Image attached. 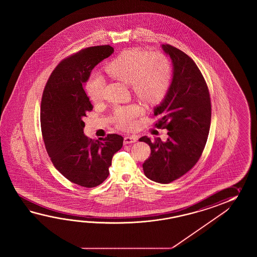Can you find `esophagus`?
<instances>
[{
  "mask_svg": "<svg viewBox=\"0 0 257 257\" xmlns=\"http://www.w3.org/2000/svg\"><path fill=\"white\" fill-rule=\"evenodd\" d=\"M138 141V138L135 136H127L124 138V144H130V143H134Z\"/></svg>",
  "mask_w": 257,
  "mask_h": 257,
  "instance_id": "obj_1",
  "label": "esophagus"
}]
</instances>
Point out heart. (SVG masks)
<instances>
[{"label":"heart","mask_w":257,"mask_h":257,"mask_svg":"<svg viewBox=\"0 0 257 257\" xmlns=\"http://www.w3.org/2000/svg\"><path fill=\"white\" fill-rule=\"evenodd\" d=\"M104 71L111 78L131 85L136 97L148 105L160 104L169 92L172 83V69L165 56L143 49L122 51L105 66ZM104 87V82L99 77L91 78L86 83V93L94 104L103 101ZM140 112L136 104L117 108L115 111L116 125L122 130L131 128Z\"/></svg>","instance_id":"1"}]
</instances>
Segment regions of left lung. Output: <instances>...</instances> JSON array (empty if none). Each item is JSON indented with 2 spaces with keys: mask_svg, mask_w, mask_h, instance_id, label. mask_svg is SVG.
I'll use <instances>...</instances> for the list:
<instances>
[{
  "mask_svg": "<svg viewBox=\"0 0 257 257\" xmlns=\"http://www.w3.org/2000/svg\"><path fill=\"white\" fill-rule=\"evenodd\" d=\"M173 63L169 92L154 107L161 118L155 124L166 128L168 138L154 142L147 136L139 141L151 147V156L142 164L149 179L168 184L186 174L202 154L211 121L208 86L201 71L189 56L171 45H162Z\"/></svg>",
  "mask_w": 257,
  "mask_h": 257,
  "instance_id": "obj_1",
  "label": "left lung"
}]
</instances>
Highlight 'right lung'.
Instances as JSON below:
<instances>
[{
    "label": "right lung",
    "instance_id": "obj_1",
    "mask_svg": "<svg viewBox=\"0 0 257 257\" xmlns=\"http://www.w3.org/2000/svg\"><path fill=\"white\" fill-rule=\"evenodd\" d=\"M113 52L109 45L91 47L62 60L41 100V131L51 162L68 180L88 188L107 178L112 158L123 146L124 139L117 134L96 141L83 134L82 119L93 110L83 85L93 68Z\"/></svg>",
    "mask_w": 257,
    "mask_h": 257
}]
</instances>
